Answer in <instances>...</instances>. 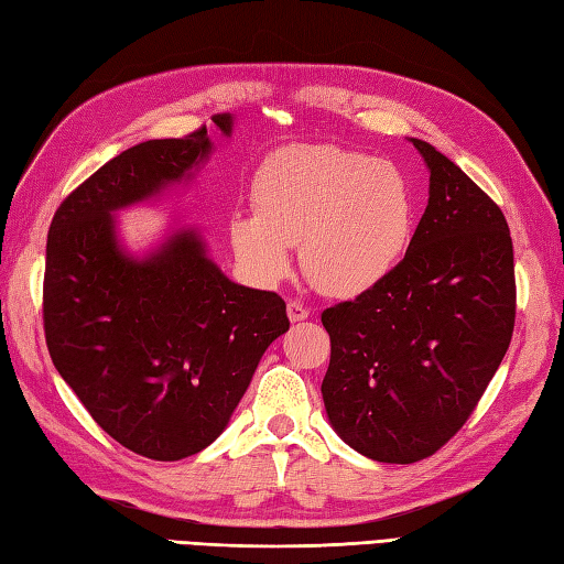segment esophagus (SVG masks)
I'll return each instance as SVG.
<instances>
[{
	"mask_svg": "<svg viewBox=\"0 0 564 564\" xmlns=\"http://www.w3.org/2000/svg\"><path fill=\"white\" fill-rule=\"evenodd\" d=\"M285 310H289V319L291 322H303V319L310 317V310L303 303H297V301H291Z\"/></svg>",
	"mask_w": 564,
	"mask_h": 564,
	"instance_id": "34e87169",
	"label": "esophagus"
}]
</instances>
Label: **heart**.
<instances>
[{"label": "heart", "instance_id": "b5f03b06", "mask_svg": "<svg viewBox=\"0 0 564 564\" xmlns=\"http://www.w3.org/2000/svg\"><path fill=\"white\" fill-rule=\"evenodd\" d=\"M254 206L230 220L232 249L251 279L281 281L289 247H301L305 279L332 297L388 279L416 225L414 191L398 166L341 148L275 154L257 174Z\"/></svg>", "mask_w": 564, "mask_h": 564}]
</instances>
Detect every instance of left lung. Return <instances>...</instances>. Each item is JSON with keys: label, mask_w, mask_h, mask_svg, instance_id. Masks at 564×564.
I'll return each instance as SVG.
<instances>
[{"label": "left lung", "mask_w": 564, "mask_h": 564, "mask_svg": "<svg viewBox=\"0 0 564 564\" xmlns=\"http://www.w3.org/2000/svg\"><path fill=\"white\" fill-rule=\"evenodd\" d=\"M429 206L404 259L373 289L327 307L322 400L366 458L416 463L448 443L505 358L517 317L505 213L429 142Z\"/></svg>", "instance_id": "obj_1"}]
</instances>
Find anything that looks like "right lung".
Returning <instances> with one entry per match:
<instances>
[{"instance_id": "right-lung-1", "label": "right lung", "mask_w": 564, "mask_h": 564, "mask_svg": "<svg viewBox=\"0 0 564 564\" xmlns=\"http://www.w3.org/2000/svg\"><path fill=\"white\" fill-rule=\"evenodd\" d=\"M213 123L232 133V116ZM206 126L118 154L59 203L45 247L43 325L57 373L94 422L152 460H182L223 434L273 339L281 295L227 279L191 227L128 254L116 210L191 178Z\"/></svg>"}]
</instances>
